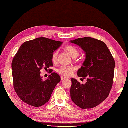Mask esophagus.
<instances>
[{
    "label": "esophagus",
    "mask_w": 128,
    "mask_h": 128,
    "mask_svg": "<svg viewBox=\"0 0 128 128\" xmlns=\"http://www.w3.org/2000/svg\"><path fill=\"white\" fill-rule=\"evenodd\" d=\"M60 78L62 80H64L65 79H66V78H65L64 76H61Z\"/></svg>",
    "instance_id": "34e87169"
}]
</instances>
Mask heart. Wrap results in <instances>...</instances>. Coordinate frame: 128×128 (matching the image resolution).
Segmentation results:
<instances>
[{
	"label": "heart",
	"mask_w": 128,
	"mask_h": 128,
	"mask_svg": "<svg viewBox=\"0 0 128 128\" xmlns=\"http://www.w3.org/2000/svg\"><path fill=\"white\" fill-rule=\"evenodd\" d=\"M65 50L69 53V55L72 58H76L79 54V51L75 47L73 46H68ZM57 56H58V51H55L52 56V60L53 62H56ZM75 68L72 66H62L57 69V72L60 75L66 77H69L72 75Z\"/></svg>",
	"instance_id": "obj_1"
}]
</instances>
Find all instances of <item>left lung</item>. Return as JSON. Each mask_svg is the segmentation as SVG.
Listing matches in <instances>:
<instances>
[{"instance_id":"8db88e82","label":"left lung","mask_w":128,"mask_h":128,"mask_svg":"<svg viewBox=\"0 0 128 128\" xmlns=\"http://www.w3.org/2000/svg\"><path fill=\"white\" fill-rule=\"evenodd\" d=\"M70 42L79 46L85 53V60L78 71V76L87 78L85 84L72 78L71 99L82 109L95 107L104 101L110 93L114 73V59L101 40L86 37Z\"/></svg>"}]
</instances>
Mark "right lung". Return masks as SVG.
Returning a JSON list of instances; mask_svg holds the SVG:
<instances>
[{
    "label": "right lung",
    "instance_id": "obj_1",
    "mask_svg": "<svg viewBox=\"0 0 128 128\" xmlns=\"http://www.w3.org/2000/svg\"><path fill=\"white\" fill-rule=\"evenodd\" d=\"M62 43L40 37L24 42L18 49L12 63L14 88L27 104L36 107L46 104L60 81V77L56 72L43 80L40 70L53 66L52 56Z\"/></svg>",
    "mask_w": 128,
    "mask_h": 128
}]
</instances>
